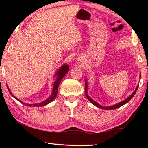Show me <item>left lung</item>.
I'll return each instance as SVG.
<instances>
[{"label": "left lung", "instance_id": "obj_1", "mask_svg": "<svg viewBox=\"0 0 148 148\" xmlns=\"http://www.w3.org/2000/svg\"><path fill=\"white\" fill-rule=\"evenodd\" d=\"M141 77V73H140V78ZM138 88V86L136 87V89H135V91L132 92V93L130 95V96L128 97V98L126 99L125 100H124L122 102H120L119 103H117L116 104H114L113 106H102V105L99 104V103H97L96 101H95L94 100H92L91 97H90L89 95H88V92H87V90H88V84H87V82L86 79H85V93H86V96L87 97V99L89 100V101L91 102V103L95 105V106L99 108H101V109H104V110H114V109H116V108H118L121 107L123 105H124L125 104H127V102L130 101V100H131V99L132 97H134V95L136 94V91Z\"/></svg>", "mask_w": 148, "mask_h": 148}]
</instances>
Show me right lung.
<instances>
[{"mask_svg": "<svg viewBox=\"0 0 148 148\" xmlns=\"http://www.w3.org/2000/svg\"><path fill=\"white\" fill-rule=\"evenodd\" d=\"M69 70V65L66 64H64V65H62L61 68L57 70V72H56V74H55V76H54V77H56V80L55 81L54 84H53V91H52L51 95H50V96L46 100H45V101L40 102V103H36V104H26V103H25V102L21 101L20 100L16 98V97L12 93L10 90L9 87L8 86H7V88H8L10 93L12 95V96L14 98L17 99V101H19L20 102H21V103L23 104L24 105H26V106H34V107L43 106H45V105L48 104L49 103H50V102H51L55 99L56 98L57 95V90H58V87L59 86V84L61 83L62 79L63 78L65 75L66 74L67 72H68Z\"/></svg>", "mask_w": 148, "mask_h": 148, "instance_id": "right-lung-1", "label": "right lung"}]
</instances>
